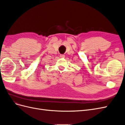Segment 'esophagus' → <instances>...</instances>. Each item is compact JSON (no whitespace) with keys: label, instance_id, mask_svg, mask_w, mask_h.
I'll return each instance as SVG.
<instances>
[{"label":"esophagus","instance_id":"1","mask_svg":"<svg viewBox=\"0 0 125 125\" xmlns=\"http://www.w3.org/2000/svg\"><path fill=\"white\" fill-rule=\"evenodd\" d=\"M60 57H61V58H64V57H65V55H64L61 54V55H60Z\"/></svg>","mask_w":125,"mask_h":125}]
</instances>
